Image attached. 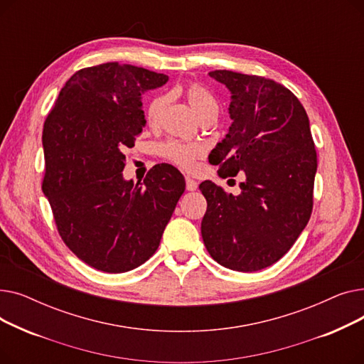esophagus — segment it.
Masks as SVG:
<instances>
[{
	"instance_id": "1",
	"label": "esophagus",
	"mask_w": 364,
	"mask_h": 364,
	"mask_svg": "<svg viewBox=\"0 0 364 364\" xmlns=\"http://www.w3.org/2000/svg\"><path fill=\"white\" fill-rule=\"evenodd\" d=\"M186 188L188 190V192H193V190L198 188V183L193 178L186 177Z\"/></svg>"
}]
</instances>
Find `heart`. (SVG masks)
<instances>
[{"label":"heart","instance_id":"b5f03b06","mask_svg":"<svg viewBox=\"0 0 364 364\" xmlns=\"http://www.w3.org/2000/svg\"><path fill=\"white\" fill-rule=\"evenodd\" d=\"M171 95H180L183 97L188 106L193 109V112L198 114V118L200 121L205 119H214L218 113V102L214 92L206 88L205 85L190 81L186 82L176 90H172ZM169 103V97L166 94H159L156 97H153L147 106L146 110V119L150 127H158L162 114ZM161 155L174 162L186 169L192 168L196 162V159L200 156V149L196 144H190V143H183L177 140H169L161 146Z\"/></svg>","mask_w":364,"mask_h":364}]
</instances>
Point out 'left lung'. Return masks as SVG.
<instances>
[{
	"label": "left lung",
	"mask_w": 364,
	"mask_h": 364,
	"mask_svg": "<svg viewBox=\"0 0 364 364\" xmlns=\"http://www.w3.org/2000/svg\"><path fill=\"white\" fill-rule=\"evenodd\" d=\"M232 92L228 134L213 150L221 177L243 172L242 192L213 181L199 188L208 208L200 232L206 250L230 270L252 273L288 252L313 211L317 153L296 95L264 76L209 72Z\"/></svg>",
	"instance_id": "obj_1"
}]
</instances>
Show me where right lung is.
<instances>
[{"mask_svg": "<svg viewBox=\"0 0 364 364\" xmlns=\"http://www.w3.org/2000/svg\"><path fill=\"white\" fill-rule=\"evenodd\" d=\"M166 81L118 62L84 68L44 122L43 192L66 246L95 270L125 273L146 262L186 188L168 164L153 166L143 184L122 177L124 150L146 124L141 92Z\"/></svg>", "mask_w": 364, "mask_h": 364, "instance_id": "obj_1", "label": "right lung"}]
</instances>
